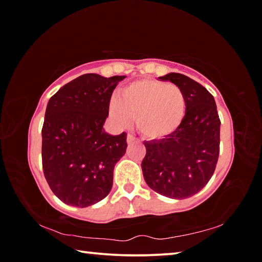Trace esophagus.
Returning a JSON list of instances; mask_svg holds the SVG:
<instances>
[{
	"label": "esophagus",
	"mask_w": 262,
	"mask_h": 262,
	"mask_svg": "<svg viewBox=\"0 0 262 262\" xmlns=\"http://www.w3.org/2000/svg\"><path fill=\"white\" fill-rule=\"evenodd\" d=\"M134 142H136V139L133 135H127V143L128 144H132L134 143Z\"/></svg>",
	"instance_id": "1"
}]
</instances>
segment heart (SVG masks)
<instances>
[{
    "label": "heart",
    "mask_w": 262,
    "mask_h": 262,
    "mask_svg": "<svg viewBox=\"0 0 262 262\" xmlns=\"http://www.w3.org/2000/svg\"><path fill=\"white\" fill-rule=\"evenodd\" d=\"M110 117L120 127H127L135 118L137 130L148 140H161L173 134L184 120L186 97L173 83L152 78L134 81L112 99Z\"/></svg>",
    "instance_id": "b5f03b06"
}]
</instances>
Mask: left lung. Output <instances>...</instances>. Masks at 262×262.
<instances>
[{
	"mask_svg": "<svg viewBox=\"0 0 262 262\" xmlns=\"http://www.w3.org/2000/svg\"><path fill=\"white\" fill-rule=\"evenodd\" d=\"M158 79L172 82L184 91L186 113L173 134L144 142L147 154L141 167L152 190L183 200L200 192L214 173L221 121L214 97L201 84L178 73Z\"/></svg>",
	"mask_w": 262,
	"mask_h": 262,
	"instance_id": "8db88e82",
	"label": "left lung"
}]
</instances>
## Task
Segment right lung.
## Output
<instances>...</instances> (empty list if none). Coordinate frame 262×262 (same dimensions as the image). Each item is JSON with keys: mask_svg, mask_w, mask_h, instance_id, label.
Returning a JSON list of instances; mask_svg holds the SVG:
<instances>
[{"mask_svg": "<svg viewBox=\"0 0 262 262\" xmlns=\"http://www.w3.org/2000/svg\"><path fill=\"white\" fill-rule=\"evenodd\" d=\"M125 77L84 74L48 100L42 168L52 192L66 205H95L112 189L114 165L126 152L127 134L111 135L104 123L112 92Z\"/></svg>", "mask_w": 262, "mask_h": 262, "instance_id": "obj_1", "label": "right lung"}]
</instances>
